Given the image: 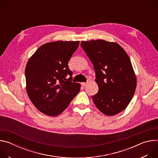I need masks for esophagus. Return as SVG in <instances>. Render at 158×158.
Here are the masks:
<instances>
[{
	"instance_id": "1",
	"label": "esophagus",
	"mask_w": 158,
	"mask_h": 158,
	"mask_svg": "<svg viewBox=\"0 0 158 158\" xmlns=\"http://www.w3.org/2000/svg\"><path fill=\"white\" fill-rule=\"evenodd\" d=\"M87 84V82H82V83H81V85H82V86H84V87Z\"/></svg>"
}]
</instances>
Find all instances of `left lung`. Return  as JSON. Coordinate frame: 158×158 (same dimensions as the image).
<instances>
[{"label":"left lung","mask_w":158,"mask_h":158,"mask_svg":"<svg viewBox=\"0 0 158 158\" xmlns=\"http://www.w3.org/2000/svg\"><path fill=\"white\" fill-rule=\"evenodd\" d=\"M81 46L94 65L98 93L94 104L103 114L116 115L126 108L136 88L131 60L119 45L104 40L81 41Z\"/></svg>","instance_id":"1"}]
</instances>
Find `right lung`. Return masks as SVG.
Returning a JSON list of instances; mask_svg holds the SVG:
<instances>
[{"label":"right lung","instance_id":"right-lung-1","mask_svg":"<svg viewBox=\"0 0 158 158\" xmlns=\"http://www.w3.org/2000/svg\"><path fill=\"white\" fill-rule=\"evenodd\" d=\"M79 45V41L44 44L29 59L25 71L27 93L42 113L60 114L79 93L81 85L72 82L73 72L68 67Z\"/></svg>","mask_w":158,"mask_h":158}]
</instances>
